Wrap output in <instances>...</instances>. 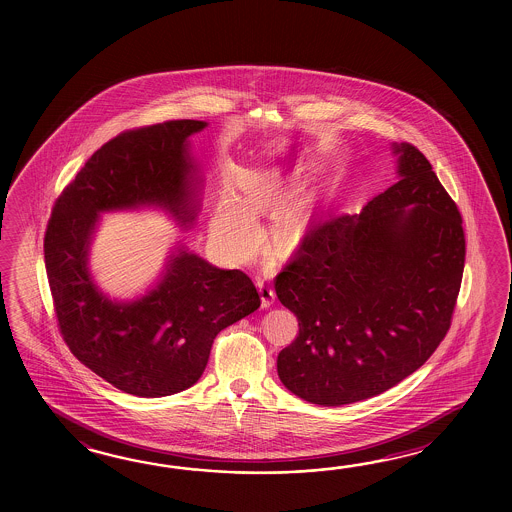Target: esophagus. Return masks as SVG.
<instances>
[{"mask_svg":"<svg viewBox=\"0 0 512 512\" xmlns=\"http://www.w3.org/2000/svg\"><path fill=\"white\" fill-rule=\"evenodd\" d=\"M258 287H260L261 305L263 307H271L274 298H276V293H274L271 283L263 280V278H258Z\"/></svg>","mask_w":512,"mask_h":512,"instance_id":"obj_1","label":"esophagus"}]
</instances>
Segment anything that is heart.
Segmentation results:
<instances>
[{
    "instance_id": "1",
    "label": "heart",
    "mask_w": 512,
    "mask_h": 512,
    "mask_svg": "<svg viewBox=\"0 0 512 512\" xmlns=\"http://www.w3.org/2000/svg\"><path fill=\"white\" fill-rule=\"evenodd\" d=\"M251 219L230 201H223L210 219V232L223 249L245 256L251 252Z\"/></svg>"
}]
</instances>
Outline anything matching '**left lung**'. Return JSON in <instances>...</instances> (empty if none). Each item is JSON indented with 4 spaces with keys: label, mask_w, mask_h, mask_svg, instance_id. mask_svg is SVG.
Here are the masks:
<instances>
[{
    "label": "left lung",
    "mask_w": 512,
    "mask_h": 512,
    "mask_svg": "<svg viewBox=\"0 0 512 512\" xmlns=\"http://www.w3.org/2000/svg\"><path fill=\"white\" fill-rule=\"evenodd\" d=\"M397 183L360 214L316 221L274 280L298 318L278 355L283 386L340 406L419 370L446 331L465 267L463 219L423 153L393 142Z\"/></svg>",
    "instance_id": "obj_1"
}]
</instances>
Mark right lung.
I'll use <instances>...</instances> for the list:
<instances>
[{
  "label": "right lung",
  "instance_id": "obj_1",
  "mask_svg": "<svg viewBox=\"0 0 512 512\" xmlns=\"http://www.w3.org/2000/svg\"><path fill=\"white\" fill-rule=\"evenodd\" d=\"M203 128V120H168L106 142L58 196L45 230L62 337L86 368L137 397L196 384L219 331L261 304L245 272L218 269L185 247L168 256L152 291L131 302L102 293L87 267L102 212L159 207L183 227L196 221L199 177L188 137Z\"/></svg>",
  "mask_w": 512,
  "mask_h": 512
}]
</instances>
